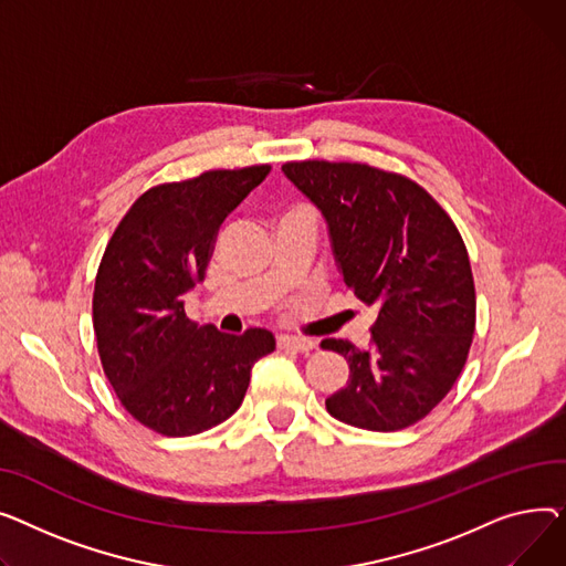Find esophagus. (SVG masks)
I'll list each match as a JSON object with an SVG mask.
<instances>
[{
    "instance_id": "esophagus-1",
    "label": "esophagus",
    "mask_w": 566,
    "mask_h": 566,
    "mask_svg": "<svg viewBox=\"0 0 566 566\" xmlns=\"http://www.w3.org/2000/svg\"><path fill=\"white\" fill-rule=\"evenodd\" d=\"M276 343L283 349H296V352H311L315 347V343L304 336H279Z\"/></svg>"
}]
</instances>
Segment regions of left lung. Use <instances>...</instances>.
Wrapping results in <instances>:
<instances>
[{"instance_id": "obj_1", "label": "left lung", "mask_w": 566, "mask_h": 566, "mask_svg": "<svg viewBox=\"0 0 566 566\" xmlns=\"http://www.w3.org/2000/svg\"><path fill=\"white\" fill-rule=\"evenodd\" d=\"M283 174L322 210L345 285L377 308L358 349L326 338L349 363L326 411L360 429L416 424L454 386L475 331V283L450 214L416 180L360 161H285Z\"/></svg>"}]
</instances>
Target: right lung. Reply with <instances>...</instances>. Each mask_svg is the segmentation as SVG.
Here are the masks:
<instances>
[{"label": "right lung", "mask_w": 566, "mask_h": 566, "mask_svg": "<svg viewBox=\"0 0 566 566\" xmlns=\"http://www.w3.org/2000/svg\"><path fill=\"white\" fill-rule=\"evenodd\" d=\"M272 171L214 169L144 191L116 226L93 290L103 370L125 411L161 437H193L235 413L274 336L198 328L182 296L206 279L223 219Z\"/></svg>", "instance_id": "1"}]
</instances>
